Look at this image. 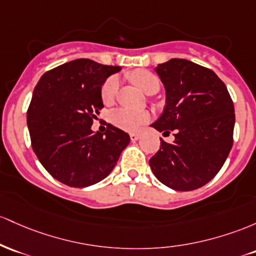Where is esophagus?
<instances>
[{"mask_svg":"<svg viewBox=\"0 0 256 256\" xmlns=\"http://www.w3.org/2000/svg\"><path fill=\"white\" fill-rule=\"evenodd\" d=\"M140 138V134L139 133H130V139L132 142H136V140H138Z\"/></svg>","mask_w":256,"mask_h":256,"instance_id":"esophagus-1","label":"esophagus"}]
</instances>
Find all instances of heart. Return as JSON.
Here are the masks:
<instances>
[{"label": "heart", "mask_w": 256, "mask_h": 256, "mask_svg": "<svg viewBox=\"0 0 256 256\" xmlns=\"http://www.w3.org/2000/svg\"><path fill=\"white\" fill-rule=\"evenodd\" d=\"M130 78L134 82V84L146 94L152 88H160V80L157 78L156 74L148 70H142H142H136L130 74ZM117 90H118V78L116 76L108 77L102 88V98L104 102H112ZM110 120L114 126L123 129V130L136 132L150 120V114L148 111H134L120 108L111 112Z\"/></svg>", "instance_id": "obj_1"}]
</instances>
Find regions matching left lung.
I'll use <instances>...</instances> for the list:
<instances>
[{"instance_id":"8db88e82","label":"left lung","mask_w":256,"mask_h":256,"mask_svg":"<svg viewBox=\"0 0 256 256\" xmlns=\"http://www.w3.org/2000/svg\"><path fill=\"white\" fill-rule=\"evenodd\" d=\"M166 90V106L156 130L160 139L150 158L154 176L176 191L202 188L218 174L234 144V108L228 88L214 71L186 59H170L154 68Z\"/></svg>"}]
</instances>
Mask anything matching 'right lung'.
<instances>
[{
    "mask_svg": "<svg viewBox=\"0 0 256 256\" xmlns=\"http://www.w3.org/2000/svg\"><path fill=\"white\" fill-rule=\"evenodd\" d=\"M120 66L76 59L56 66L40 78L28 110L31 145L54 179L87 188L112 172L130 138L108 124L105 133L92 130L104 108L102 87Z\"/></svg>",
    "mask_w": 256,
    "mask_h": 256,
    "instance_id": "right-lung-1",
    "label": "right lung"
}]
</instances>
